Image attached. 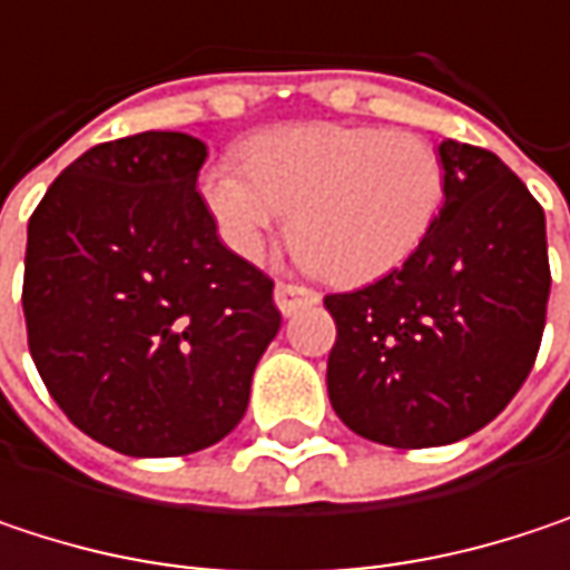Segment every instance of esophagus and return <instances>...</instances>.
Listing matches in <instances>:
<instances>
[{
	"mask_svg": "<svg viewBox=\"0 0 570 570\" xmlns=\"http://www.w3.org/2000/svg\"><path fill=\"white\" fill-rule=\"evenodd\" d=\"M274 299H277V306H281L284 316H293V313L303 309V306H316V303H320V293L299 284H277Z\"/></svg>",
	"mask_w": 570,
	"mask_h": 570,
	"instance_id": "esophagus-1",
	"label": "esophagus"
}]
</instances>
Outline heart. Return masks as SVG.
<instances>
[{
    "label": "heart",
    "mask_w": 570,
    "mask_h": 570,
    "mask_svg": "<svg viewBox=\"0 0 570 570\" xmlns=\"http://www.w3.org/2000/svg\"><path fill=\"white\" fill-rule=\"evenodd\" d=\"M200 204L237 257H261L286 214L299 264L333 284H366L405 264L445 204V165L412 131L289 125L244 148V171L207 165Z\"/></svg>",
    "instance_id": "b5f03b06"
}]
</instances>
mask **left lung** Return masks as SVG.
Listing matches in <instances>:
<instances>
[{"label":"left lung","mask_w":570,"mask_h":570,"mask_svg":"<svg viewBox=\"0 0 570 570\" xmlns=\"http://www.w3.org/2000/svg\"><path fill=\"white\" fill-rule=\"evenodd\" d=\"M445 204L383 281L330 293L326 390L363 439L432 449L489 425L528 380L548 313L544 210L485 148L442 141Z\"/></svg>","instance_id":"left-lung-1"}]
</instances>
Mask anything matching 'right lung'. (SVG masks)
Masks as SVG:
<instances>
[{
    "mask_svg": "<svg viewBox=\"0 0 570 570\" xmlns=\"http://www.w3.org/2000/svg\"><path fill=\"white\" fill-rule=\"evenodd\" d=\"M204 158L180 131L95 145L29 220V353L58 409L121 455L220 442L281 330L274 281L220 244L200 204Z\"/></svg>",
    "mask_w": 570,
    "mask_h": 570,
    "instance_id": "add662e5",
    "label": "right lung"
}]
</instances>
